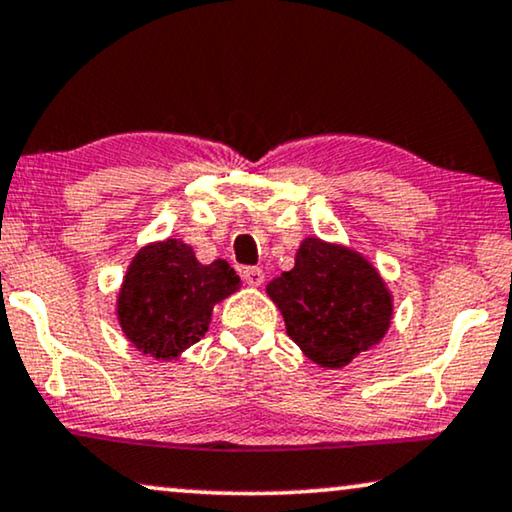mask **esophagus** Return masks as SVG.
Returning a JSON list of instances; mask_svg holds the SVG:
<instances>
[{
  "instance_id": "obj_1",
  "label": "esophagus",
  "mask_w": 512,
  "mask_h": 512,
  "mask_svg": "<svg viewBox=\"0 0 512 512\" xmlns=\"http://www.w3.org/2000/svg\"><path fill=\"white\" fill-rule=\"evenodd\" d=\"M241 276L245 283L252 285V288H260V285L264 283V271L260 267H243Z\"/></svg>"
}]
</instances>
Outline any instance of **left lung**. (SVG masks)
<instances>
[{
	"label": "left lung",
	"instance_id": "left-lung-1",
	"mask_svg": "<svg viewBox=\"0 0 512 512\" xmlns=\"http://www.w3.org/2000/svg\"><path fill=\"white\" fill-rule=\"evenodd\" d=\"M285 330L304 356L327 370L349 365L391 327L393 297L384 278L356 250L304 238L295 267L267 285Z\"/></svg>",
	"mask_w": 512,
	"mask_h": 512
}]
</instances>
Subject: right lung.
<instances>
[{"instance_id":"right-lung-1","label":"right lung","mask_w":512,"mask_h":512,"mask_svg":"<svg viewBox=\"0 0 512 512\" xmlns=\"http://www.w3.org/2000/svg\"><path fill=\"white\" fill-rule=\"evenodd\" d=\"M241 288L224 260L201 264L180 238L142 248L121 283L117 318L128 342L152 358L173 360L208 332L213 306Z\"/></svg>"}]
</instances>
